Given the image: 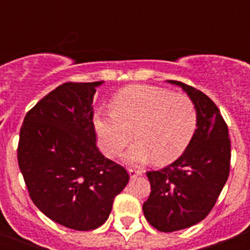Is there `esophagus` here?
Here are the masks:
<instances>
[{
	"instance_id": "1",
	"label": "esophagus",
	"mask_w": 250,
	"mask_h": 250,
	"mask_svg": "<svg viewBox=\"0 0 250 250\" xmlns=\"http://www.w3.org/2000/svg\"><path fill=\"white\" fill-rule=\"evenodd\" d=\"M127 173H129L130 178H136V176L141 175V174L144 173L141 169H135V167H130L129 170H127Z\"/></svg>"
}]
</instances>
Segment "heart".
<instances>
[{
    "label": "heart",
    "mask_w": 250,
    "mask_h": 250,
    "mask_svg": "<svg viewBox=\"0 0 250 250\" xmlns=\"http://www.w3.org/2000/svg\"><path fill=\"white\" fill-rule=\"evenodd\" d=\"M112 111L96 112L94 127L101 151L116 156L132 139L123 159L143 164L154 159L167 164L182 155L196 130L198 114L190 98L149 85L127 86L115 95Z\"/></svg>",
    "instance_id": "1"
}]
</instances>
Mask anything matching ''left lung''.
I'll return each mask as SVG.
<instances>
[{"instance_id": "obj_1", "label": "left lung", "mask_w": 250, "mask_h": 250, "mask_svg": "<svg viewBox=\"0 0 250 250\" xmlns=\"http://www.w3.org/2000/svg\"><path fill=\"white\" fill-rule=\"evenodd\" d=\"M195 105L196 130L183 155L159 171H147L151 193L143 205L147 222L165 233L202 222L213 209L228 180L230 140L228 126L215 104L199 90L180 81Z\"/></svg>"}]
</instances>
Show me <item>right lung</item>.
Here are the masks:
<instances>
[{"instance_id":"1","label":"right lung","mask_w":250,"mask_h":250,"mask_svg":"<svg viewBox=\"0 0 250 250\" xmlns=\"http://www.w3.org/2000/svg\"><path fill=\"white\" fill-rule=\"evenodd\" d=\"M96 83H66L26 114L17 150L31 199L51 220L94 230L109 218L129 183L123 167L96 146L92 98Z\"/></svg>"}]
</instances>
